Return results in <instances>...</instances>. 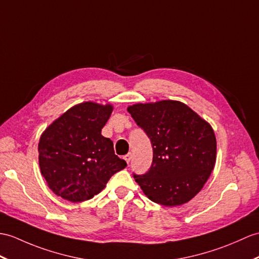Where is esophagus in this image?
<instances>
[{"label":"esophagus","instance_id":"esophagus-1","mask_svg":"<svg viewBox=\"0 0 259 259\" xmlns=\"http://www.w3.org/2000/svg\"><path fill=\"white\" fill-rule=\"evenodd\" d=\"M131 159H132V154L131 153H128L127 155H125L124 157V160H125V162H127V163L129 164L130 163V161H131Z\"/></svg>","mask_w":259,"mask_h":259}]
</instances>
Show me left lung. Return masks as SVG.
I'll return each mask as SVG.
<instances>
[{
    "instance_id": "left-lung-1",
    "label": "left lung",
    "mask_w": 259,
    "mask_h": 259,
    "mask_svg": "<svg viewBox=\"0 0 259 259\" xmlns=\"http://www.w3.org/2000/svg\"><path fill=\"white\" fill-rule=\"evenodd\" d=\"M127 110L150 138L153 149L150 170L142 176L134 174L143 193L164 206L192 200L206 183L216 162L211 124L177 100L136 104Z\"/></svg>"
}]
</instances>
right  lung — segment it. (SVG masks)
<instances>
[{"label": "right lung", "mask_w": 259, "mask_h": 259, "mask_svg": "<svg viewBox=\"0 0 259 259\" xmlns=\"http://www.w3.org/2000/svg\"><path fill=\"white\" fill-rule=\"evenodd\" d=\"M113 107L86 101L75 105L41 134L38 162L54 193L70 202L93 198L109 179L127 166L109 138L101 135Z\"/></svg>", "instance_id": "1"}]
</instances>
